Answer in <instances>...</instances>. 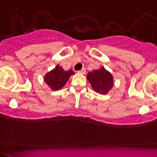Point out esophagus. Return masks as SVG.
Segmentation results:
<instances>
[{
	"mask_svg": "<svg viewBox=\"0 0 157 157\" xmlns=\"http://www.w3.org/2000/svg\"><path fill=\"white\" fill-rule=\"evenodd\" d=\"M78 73H80V74H85L86 73V69L85 68H82L80 71H78Z\"/></svg>",
	"mask_w": 157,
	"mask_h": 157,
	"instance_id": "1",
	"label": "esophagus"
}]
</instances>
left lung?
<instances>
[{"mask_svg": "<svg viewBox=\"0 0 157 157\" xmlns=\"http://www.w3.org/2000/svg\"><path fill=\"white\" fill-rule=\"evenodd\" d=\"M87 80L95 92L105 95L113 86V77L103 67L88 73Z\"/></svg>", "mask_w": 157, "mask_h": 157, "instance_id": "left-lung-1", "label": "left lung"}]
</instances>
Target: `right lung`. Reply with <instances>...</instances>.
<instances>
[{
  "label": "right lung",
  "instance_id": "add662e5",
  "mask_svg": "<svg viewBox=\"0 0 157 157\" xmlns=\"http://www.w3.org/2000/svg\"><path fill=\"white\" fill-rule=\"evenodd\" d=\"M74 74L71 69L65 71L59 65H57L55 69L46 74L44 80L52 90H58L65 85L70 77Z\"/></svg>",
  "mask_w": 157,
  "mask_h": 157
}]
</instances>
